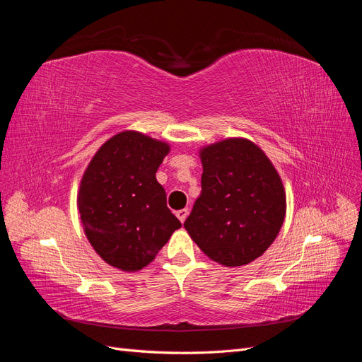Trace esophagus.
<instances>
[{
	"mask_svg": "<svg viewBox=\"0 0 362 362\" xmlns=\"http://www.w3.org/2000/svg\"><path fill=\"white\" fill-rule=\"evenodd\" d=\"M187 216H189V210H187V208H182V210H178V211H177V217L180 218L181 222H184L185 218H187Z\"/></svg>",
	"mask_w": 362,
	"mask_h": 362,
	"instance_id": "esophagus-1",
	"label": "esophagus"
}]
</instances>
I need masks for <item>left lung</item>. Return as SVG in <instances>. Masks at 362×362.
I'll use <instances>...</instances> for the list:
<instances>
[{
  "label": "left lung",
  "instance_id": "8db88e82",
  "mask_svg": "<svg viewBox=\"0 0 362 362\" xmlns=\"http://www.w3.org/2000/svg\"><path fill=\"white\" fill-rule=\"evenodd\" d=\"M202 192L185 218L193 242L225 267L249 264L275 242L287 211L278 170L243 137L199 149Z\"/></svg>",
  "mask_w": 362,
  "mask_h": 362
}]
</instances>
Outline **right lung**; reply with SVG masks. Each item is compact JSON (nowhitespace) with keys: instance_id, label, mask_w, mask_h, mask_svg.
I'll list each match as a JSON object with an SVG mask.
<instances>
[{"instance_id":"add662e5","label":"right lung","mask_w":362,"mask_h":362,"mask_svg":"<svg viewBox=\"0 0 362 362\" xmlns=\"http://www.w3.org/2000/svg\"><path fill=\"white\" fill-rule=\"evenodd\" d=\"M169 151L166 141L125 129L108 139L87 164L76 206L87 240L112 267H146L181 228L156 178Z\"/></svg>"}]
</instances>
